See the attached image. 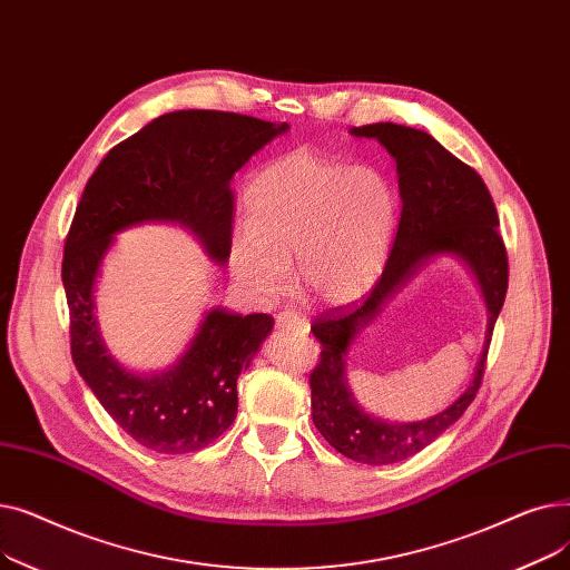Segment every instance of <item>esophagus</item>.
Here are the masks:
<instances>
[{"instance_id": "34e87169", "label": "esophagus", "mask_w": 570, "mask_h": 570, "mask_svg": "<svg viewBox=\"0 0 570 570\" xmlns=\"http://www.w3.org/2000/svg\"><path fill=\"white\" fill-rule=\"evenodd\" d=\"M275 321H277V327H282V331H295V333H301V335L309 333V321L303 314H297L293 309L279 312L275 316Z\"/></svg>"}]
</instances>
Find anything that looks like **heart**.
Segmentation results:
<instances>
[{
	"instance_id": "1",
	"label": "heart",
	"mask_w": 570,
	"mask_h": 570,
	"mask_svg": "<svg viewBox=\"0 0 570 570\" xmlns=\"http://www.w3.org/2000/svg\"><path fill=\"white\" fill-rule=\"evenodd\" d=\"M247 233L230 243L235 279L261 297L286 267L309 301L346 307L381 282L400 224V191L376 166L291 153L247 187Z\"/></svg>"
}]
</instances>
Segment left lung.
Wrapping results in <instances>:
<instances>
[{
  "label": "left lung",
  "instance_id": "left-lung-1",
  "mask_svg": "<svg viewBox=\"0 0 570 570\" xmlns=\"http://www.w3.org/2000/svg\"><path fill=\"white\" fill-rule=\"evenodd\" d=\"M376 138L397 161L402 215L381 282L361 303L325 309L312 325L321 357L309 374L312 417L316 430L344 458L361 464H395L421 453L473 402L481 387L497 316L508 291V254L499 215L483 177L421 129L376 122L351 129ZM439 253L468 261L489 303L484 355L468 391L445 412L421 424H387L354 404L343 376V355L352 337L380 307Z\"/></svg>",
  "mask_w": 570,
  "mask_h": 570
}]
</instances>
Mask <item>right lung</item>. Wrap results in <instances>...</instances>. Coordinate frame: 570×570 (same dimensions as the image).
Here are the masks:
<instances>
[{
  "mask_svg": "<svg viewBox=\"0 0 570 570\" xmlns=\"http://www.w3.org/2000/svg\"><path fill=\"white\" fill-rule=\"evenodd\" d=\"M288 125L222 112L175 110L115 145L87 179L65 239L62 284L73 365L112 421L147 451L185 455L224 434L237 415V376L273 331L269 314L213 309L179 361L153 376L119 367L106 353L92 286L112 235L140 222H179L207 254L230 256V179Z\"/></svg>",
  "mask_w": 570,
  "mask_h": 570,
  "instance_id": "add662e5",
  "label": "right lung"
}]
</instances>
